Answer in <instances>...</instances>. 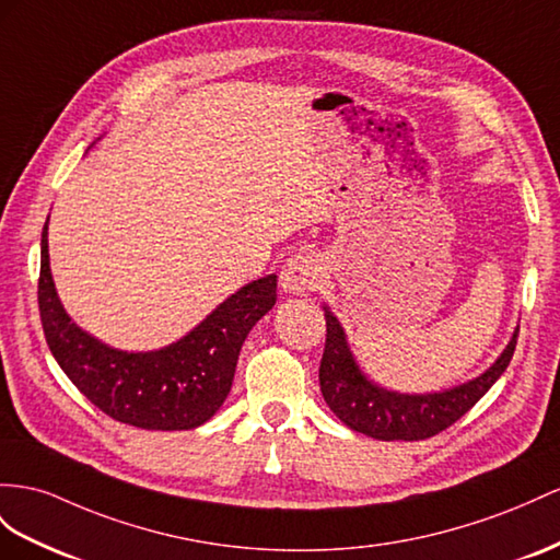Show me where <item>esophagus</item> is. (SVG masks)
Segmentation results:
<instances>
[{
  "label": "esophagus",
  "mask_w": 560,
  "mask_h": 560,
  "mask_svg": "<svg viewBox=\"0 0 560 560\" xmlns=\"http://www.w3.org/2000/svg\"><path fill=\"white\" fill-rule=\"evenodd\" d=\"M322 271H324V267H322L317 255H310V253L291 255L281 269L283 291H289V293L314 291L322 281Z\"/></svg>",
  "instance_id": "34e87169"
}]
</instances>
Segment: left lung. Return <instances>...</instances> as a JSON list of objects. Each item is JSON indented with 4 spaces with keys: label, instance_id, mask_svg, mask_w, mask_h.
Returning a JSON list of instances; mask_svg holds the SVG:
<instances>
[{
    "label": "left lung",
    "instance_id": "8db88e82",
    "mask_svg": "<svg viewBox=\"0 0 560 560\" xmlns=\"http://www.w3.org/2000/svg\"><path fill=\"white\" fill-rule=\"evenodd\" d=\"M324 317L326 346L319 366V385L326 405L348 428L385 442L425 440L456 423L504 374L518 342V326H515L509 346L494 364L485 369L480 376L458 383L454 388L438 393H397L383 388L364 374L350 350L346 328L326 305Z\"/></svg>",
    "mask_w": 560,
    "mask_h": 560
}]
</instances>
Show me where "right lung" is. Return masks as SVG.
Wrapping results in <instances>:
<instances>
[{
  "instance_id": "1",
  "label": "right lung",
  "mask_w": 560,
  "mask_h": 560,
  "mask_svg": "<svg viewBox=\"0 0 560 560\" xmlns=\"http://www.w3.org/2000/svg\"><path fill=\"white\" fill-rule=\"evenodd\" d=\"M39 248V317L54 360L92 405L143 430H191L212 419L232 390L243 340L277 303V275H267L170 346L118 350L82 331L61 305L49 265V218Z\"/></svg>"
}]
</instances>
